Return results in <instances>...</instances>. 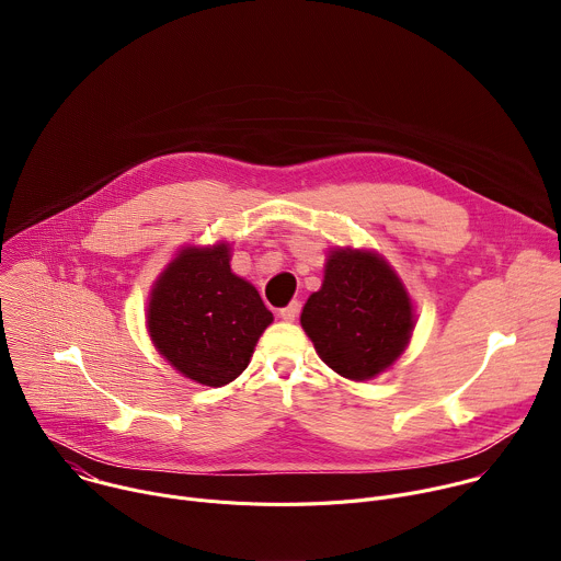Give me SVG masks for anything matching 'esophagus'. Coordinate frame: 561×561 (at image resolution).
<instances>
[{"mask_svg":"<svg viewBox=\"0 0 561 561\" xmlns=\"http://www.w3.org/2000/svg\"><path fill=\"white\" fill-rule=\"evenodd\" d=\"M297 314H299V304L297 301H290L286 308L279 310V317L284 319V322H295Z\"/></svg>","mask_w":561,"mask_h":561,"instance_id":"obj_1","label":"esophagus"}]
</instances>
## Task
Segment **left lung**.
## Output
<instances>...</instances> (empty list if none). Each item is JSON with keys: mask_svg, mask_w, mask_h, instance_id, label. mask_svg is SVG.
<instances>
[{"mask_svg": "<svg viewBox=\"0 0 561 561\" xmlns=\"http://www.w3.org/2000/svg\"><path fill=\"white\" fill-rule=\"evenodd\" d=\"M299 322L327 366L364 381L407 351L415 314L409 290L383 257L335 249L322 288L308 297Z\"/></svg>", "mask_w": 561, "mask_h": 561, "instance_id": "left-lung-1", "label": "left lung"}]
</instances>
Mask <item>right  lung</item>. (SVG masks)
<instances>
[{"mask_svg":"<svg viewBox=\"0 0 561 561\" xmlns=\"http://www.w3.org/2000/svg\"><path fill=\"white\" fill-rule=\"evenodd\" d=\"M273 312L230 271V247H186L150 290L146 324L159 355L204 386L242 375Z\"/></svg>","mask_w":561,"mask_h":561,"instance_id":"right-lung-1","label":"right lung"}]
</instances>
